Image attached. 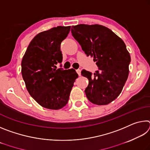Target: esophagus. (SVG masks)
<instances>
[{"label": "esophagus", "mask_w": 150, "mask_h": 150, "mask_svg": "<svg viewBox=\"0 0 150 150\" xmlns=\"http://www.w3.org/2000/svg\"><path fill=\"white\" fill-rule=\"evenodd\" d=\"M76 71H77V74L79 75V76H81V69H78L76 70Z\"/></svg>", "instance_id": "obj_1"}]
</instances>
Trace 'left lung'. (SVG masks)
<instances>
[{
	"label": "left lung",
	"mask_w": 150,
	"mask_h": 150,
	"mask_svg": "<svg viewBox=\"0 0 150 150\" xmlns=\"http://www.w3.org/2000/svg\"><path fill=\"white\" fill-rule=\"evenodd\" d=\"M71 33L98 67L93 75L81 71L88 79L86 96L95 105H108L120 95L128 77L131 59L125 44L111 30L98 24L73 26Z\"/></svg>",
	"instance_id": "left-lung-1"
}]
</instances>
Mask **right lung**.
Masks as SVG:
<instances>
[{
    "instance_id": "add662e5",
    "label": "right lung",
    "mask_w": 150,
    "mask_h": 150,
    "mask_svg": "<svg viewBox=\"0 0 150 150\" xmlns=\"http://www.w3.org/2000/svg\"><path fill=\"white\" fill-rule=\"evenodd\" d=\"M70 29L71 26H57L39 33L22 60V75L28 91L40 105L48 109L58 110L67 105L78 77L73 69H56L63 59L61 43Z\"/></svg>"
}]
</instances>
